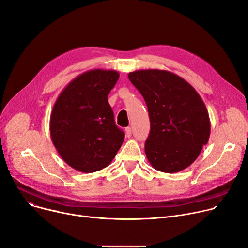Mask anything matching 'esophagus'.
<instances>
[{"label": "esophagus", "instance_id": "esophagus-1", "mask_svg": "<svg viewBox=\"0 0 248 248\" xmlns=\"http://www.w3.org/2000/svg\"><path fill=\"white\" fill-rule=\"evenodd\" d=\"M125 136H126L127 138H131V137H132V127L127 126V127L125 128Z\"/></svg>", "mask_w": 248, "mask_h": 248}]
</instances>
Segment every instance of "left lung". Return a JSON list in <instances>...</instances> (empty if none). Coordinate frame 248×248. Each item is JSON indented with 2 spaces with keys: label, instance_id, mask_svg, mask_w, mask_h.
Here are the masks:
<instances>
[{
  "label": "left lung",
  "instance_id": "8db88e82",
  "mask_svg": "<svg viewBox=\"0 0 248 248\" xmlns=\"http://www.w3.org/2000/svg\"><path fill=\"white\" fill-rule=\"evenodd\" d=\"M144 97L151 131L145 144L154 169L174 174L198 158L210 136L205 103L183 78L167 70L146 69L128 73Z\"/></svg>",
  "mask_w": 248,
  "mask_h": 248
}]
</instances>
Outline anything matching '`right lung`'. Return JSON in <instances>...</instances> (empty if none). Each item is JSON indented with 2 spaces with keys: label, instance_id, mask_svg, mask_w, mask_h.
I'll list each match as a JSON object with an SVG mask.
<instances>
[{
  "label": "right lung",
  "instance_id": "1",
  "mask_svg": "<svg viewBox=\"0 0 248 248\" xmlns=\"http://www.w3.org/2000/svg\"><path fill=\"white\" fill-rule=\"evenodd\" d=\"M120 74L93 69L75 77L56 99L50 136L63 161L81 173L108 167L123 145L124 133L114 123L108 96Z\"/></svg>",
  "mask_w": 248,
  "mask_h": 248
}]
</instances>
